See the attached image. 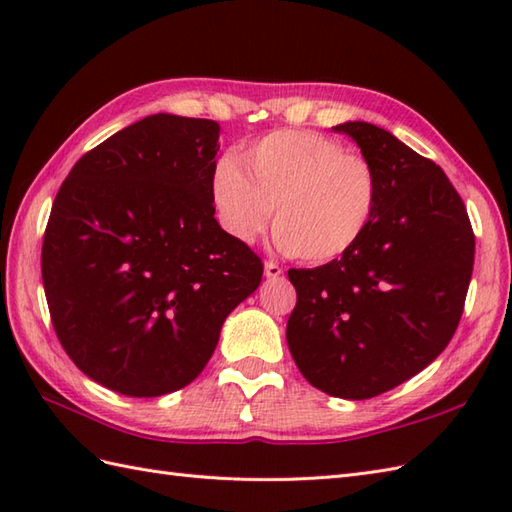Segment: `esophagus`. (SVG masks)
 Here are the masks:
<instances>
[{"instance_id":"obj_1","label":"esophagus","mask_w":512,"mask_h":512,"mask_svg":"<svg viewBox=\"0 0 512 512\" xmlns=\"http://www.w3.org/2000/svg\"><path fill=\"white\" fill-rule=\"evenodd\" d=\"M264 275H266L268 279H277V277L284 275V268H281V266L275 264V262H266V264H264Z\"/></svg>"}]
</instances>
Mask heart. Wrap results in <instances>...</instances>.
<instances>
[{
  "instance_id": "obj_1",
  "label": "heart",
  "mask_w": 512,
  "mask_h": 512,
  "mask_svg": "<svg viewBox=\"0 0 512 512\" xmlns=\"http://www.w3.org/2000/svg\"><path fill=\"white\" fill-rule=\"evenodd\" d=\"M217 220L235 242L266 231L275 206V242L308 264H330L361 242L374 220L378 176L365 156L310 129H281L239 160L217 162L211 180Z\"/></svg>"
}]
</instances>
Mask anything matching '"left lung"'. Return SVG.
I'll return each instance as SVG.
<instances>
[{"instance_id": "left-lung-1", "label": "left lung", "mask_w": 512, "mask_h": 512, "mask_svg": "<svg viewBox=\"0 0 512 512\" xmlns=\"http://www.w3.org/2000/svg\"><path fill=\"white\" fill-rule=\"evenodd\" d=\"M334 129L372 162L376 213L341 259L288 270L297 306L286 339L310 385L365 400L416 376L449 345L471 284L475 235L436 162L372 123Z\"/></svg>"}]
</instances>
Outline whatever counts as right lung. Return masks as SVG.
<instances>
[{"instance_id":"add662e5","label":"right lung","mask_w":512,"mask_h":512,"mask_svg":"<svg viewBox=\"0 0 512 512\" xmlns=\"http://www.w3.org/2000/svg\"><path fill=\"white\" fill-rule=\"evenodd\" d=\"M220 125L154 114L83 154L41 246L50 319L72 363L123 396L182 389L264 264L215 220Z\"/></svg>"}]
</instances>
